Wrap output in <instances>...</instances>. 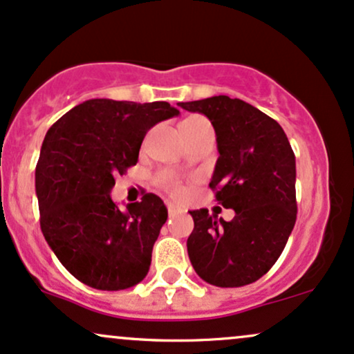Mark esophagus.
Segmentation results:
<instances>
[{
    "label": "esophagus",
    "mask_w": 354,
    "mask_h": 354,
    "mask_svg": "<svg viewBox=\"0 0 354 354\" xmlns=\"http://www.w3.org/2000/svg\"><path fill=\"white\" fill-rule=\"evenodd\" d=\"M167 210H169V216H170V217L177 216V214L182 212V210L178 209L177 205H174V204H167Z\"/></svg>",
    "instance_id": "obj_1"
}]
</instances>
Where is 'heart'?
Returning a JSON list of instances; mask_svg holds the SVG:
<instances>
[{"label":"heart","mask_w":354,"mask_h":354,"mask_svg":"<svg viewBox=\"0 0 354 354\" xmlns=\"http://www.w3.org/2000/svg\"><path fill=\"white\" fill-rule=\"evenodd\" d=\"M190 118H198V117H190ZM190 118H185V120H190ZM156 182L158 187L164 189L165 192H169L170 196L174 197L182 196V192H184V187H182L178 177L176 174L169 172V170H162V172H158L156 176Z\"/></svg>","instance_id":"b5f03b06"}]
</instances>
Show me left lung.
Listing matches in <instances>:
<instances>
[{"mask_svg":"<svg viewBox=\"0 0 354 354\" xmlns=\"http://www.w3.org/2000/svg\"><path fill=\"white\" fill-rule=\"evenodd\" d=\"M204 113L217 137L209 187L236 216L190 210L189 259L205 283L239 288L263 277L284 251L296 224V157L283 127L256 106L225 95L177 103Z\"/></svg>","mask_w":354,"mask_h":354,"instance_id":"obj_1","label":"left lung"}]
</instances>
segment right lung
Instances as JSON below:
<instances>
[{"instance_id": "add662e5", "label": "right lung", "mask_w": 354, "mask_h": 354, "mask_svg": "<svg viewBox=\"0 0 354 354\" xmlns=\"http://www.w3.org/2000/svg\"><path fill=\"white\" fill-rule=\"evenodd\" d=\"M178 115L167 102L93 98L50 127L35 170L39 225L59 263L102 291L132 288L147 276L167 209L156 194L118 209L115 177L137 164L145 133Z\"/></svg>"}]
</instances>
